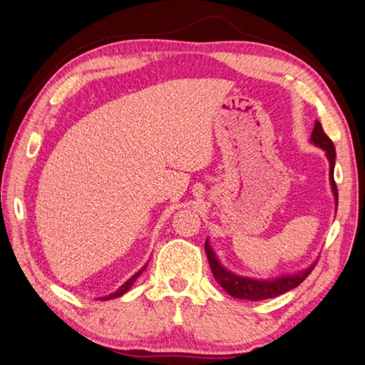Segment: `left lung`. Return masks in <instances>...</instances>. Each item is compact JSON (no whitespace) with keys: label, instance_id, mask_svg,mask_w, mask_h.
Wrapping results in <instances>:
<instances>
[{"label":"left lung","instance_id":"obj_1","mask_svg":"<svg viewBox=\"0 0 365 365\" xmlns=\"http://www.w3.org/2000/svg\"><path fill=\"white\" fill-rule=\"evenodd\" d=\"M310 142L314 145L320 147L322 150L325 152L328 163H330V184H331V192L334 197V205L338 207V189L336 184H334L333 171H334V158H336V152H334V145L324 133V128L319 121H315V126L312 134H310ZM205 252L208 257V264L213 272V277L217 279L218 284L228 292L230 296L236 297V299H247V301H262V299H270V297H277L283 292L289 291L296 286H299L304 279L309 277V273L314 270L315 264L307 267L306 270L291 273V274H282V277L270 278V279H257V278H249V277H241V274H236L230 272L228 268L222 265V262L218 260L217 254L212 249L210 242H208V237L205 241Z\"/></svg>","mask_w":365,"mask_h":365}]
</instances>
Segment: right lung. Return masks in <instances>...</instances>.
<instances>
[{
    "mask_svg": "<svg viewBox=\"0 0 365 365\" xmlns=\"http://www.w3.org/2000/svg\"><path fill=\"white\" fill-rule=\"evenodd\" d=\"M145 268H147V265H143L142 268H140V270L139 272H137V273H134L133 274V277H130L129 279H128V282L126 283H123L121 286H119V288L115 291V292H111V294H108V296H103V297H100V299L101 301H110V299H116V297H121L123 294H124V292H128L130 288H133V284H134V282H135V279L137 278H139L140 277V274H142V272L143 270H145Z\"/></svg>",
    "mask_w": 365,
    "mask_h": 365,
    "instance_id": "right-lung-1",
    "label": "right lung"
}]
</instances>
